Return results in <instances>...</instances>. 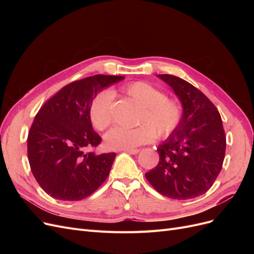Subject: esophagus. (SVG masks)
<instances>
[{"label":"esophagus","mask_w":254,"mask_h":254,"mask_svg":"<svg viewBox=\"0 0 254 254\" xmlns=\"http://www.w3.org/2000/svg\"><path fill=\"white\" fill-rule=\"evenodd\" d=\"M123 151L130 153V155H136V153H139L140 149H124Z\"/></svg>","instance_id":"obj_1"}]
</instances>
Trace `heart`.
I'll return each instance as SVG.
<instances>
[{
	"mask_svg": "<svg viewBox=\"0 0 254 254\" xmlns=\"http://www.w3.org/2000/svg\"><path fill=\"white\" fill-rule=\"evenodd\" d=\"M122 93L141 106L136 126H117L105 135L107 147L115 150L131 149L157 139H166L174 133L182 120V106L176 98L167 97L162 90L146 81H132L120 88ZM89 120L98 131H104L112 122V95L101 91L94 95L89 106Z\"/></svg>",
	"mask_w": 254,
	"mask_h": 254,
	"instance_id": "heart-1",
	"label": "heart"
}]
</instances>
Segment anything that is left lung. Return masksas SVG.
<instances>
[{"mask_svg":"<svg viewBox=\"0 0 254 254\" xmlns=\"http://www.w3.org/2000/svg\"><path fill=\"white\" fill-rule=\"evenodd\" d=\"M159 77L170 84L183 106L174 133L158 147L159 163L145 174L160 194L187 200L200 196L218 177L226 153V135L216 107L200 90L174 75Z\"/></svg>","mask_w":254,"mask_h":254,"instance_id":"1","label":"left lung"}]
</instances>
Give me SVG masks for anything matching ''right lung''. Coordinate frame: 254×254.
<instances>
[{"mask_svg":"<svg viewBox=\"0 0 254 254\" xmlns=\"http://www.w3.org/2000/svg\"><path fill=\"white\" fill-rule=\"evenodd\" d=\"M124 79L94 75L75 80L49 98L36 114L28 131L30 170L45 193L59 200L87 198L109 176L115 152L95 155L102 137L89 120V106L96 93Z\"/></svg>","mask_w":254,"mask_h":254,"instance_id":"obj_1","label":"right lung"}]
</instances>
